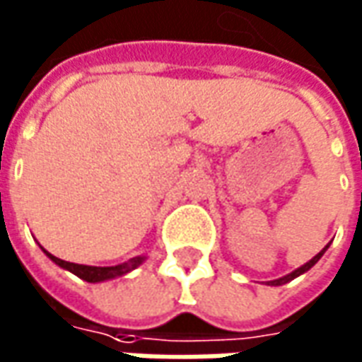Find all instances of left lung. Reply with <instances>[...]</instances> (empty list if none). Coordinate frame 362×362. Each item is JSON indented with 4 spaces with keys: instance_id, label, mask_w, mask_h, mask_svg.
Listing matches in <instances>:
<instances>
[{
    "instance_id": "obj_1",
    "label": "left lung",
    "mask_w": 362,
    "mask_h": 362,
    "mask_svg": "<svg viewBox=\"0 0 362 362\" xmlns=\"http://www.w3.org/2000/svg\"><path fill=\"white\" fill-rule=\"evenodd\" d=\"M325 250H327V247H325ZM325 250H321V252L317 253V255H315V257H313V259H311V262H307V264H305V265H301L299 269H295V272H291V274H289V275H285V277L274 279V281H269V284H272V285H284V284H287V281H291V279H295V277H299V275H301V274H305V272H309V269H311V267H313V265H315L317 262L321 259V255L325 253Z\"/></svg>"
}]
</instances>
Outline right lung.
I'll use <instances>...</instances> for the list:
<instances>
[{
  "instance_id": "obj_1",
  "label": "right lung",
  "mask_w": 362,
  "mask_h": 362,
  "mask_svg": "<svg viewBox=\"0 0 362 362\" xmlns=\"http://www.w3.org/2000/svg\"><path fill=\"white\" fill-rule=\"evenodd\" d=\"M45 252V250H43ZM53 262L57 265H61L63 269H69L71 274H75L81 279H85L88 284H97V281H105V279H112V277H119V275L129 274L130 269L139 267L142 264L144 257H132L129 262L119 265H112V267H95V265H81V264H71V262H65V259H59L55 255H51L49 252H45Z\"/></svg>"
}]
</instances>
